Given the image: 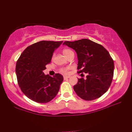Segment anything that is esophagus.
<instances>
[{
    "mask_svg": "<svg viewBox=\"0 0 132 132\" xmlns=\"http://www.w3.org/2000/svg\"><path fill=\"white\" fill-rule=\"evenodd\" d=\"M69 78V76H64V80H66V79Z\"/></svg>",
    "mask_w": 132,
    "mask_h": 132,
    "instance_id": "1",
    "label": "esophagus"
}]
</instances>
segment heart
Listing matches in <instances>:
<instances>
[{"label": "heart", "mask_w": 132, "mask_h": 132, "mask_svg": "<svg viewBox=\"0 0 132 132\" xmlns=\"http://www.w3.org/2000/svg\"><path fill=\"white\" fill-rule=\"evenodd\" d=\"M72 52H73L72 51L69 49H64L63 51V53L64 54V55L66 57L69 55V54H70L71 53H72ZM69 69H70L69 68V67H67V68H63L61 69L60 71L61 73H63L64 74H67L69 72Z\"/></svg>", "instance_id": "obj_1"}]
</instances>
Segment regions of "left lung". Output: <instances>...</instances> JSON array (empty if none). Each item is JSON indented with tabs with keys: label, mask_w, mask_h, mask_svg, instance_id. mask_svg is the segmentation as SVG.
Here are the masks:
<instances>
[{
	"label": "left lung",
	"mask_w": 132,
	"mask_h": 132,
	"mask_svg": "<svg viewBox=\"0 0 132 132\" xmlns=\"http://www.w3.org/2000/svg\"><path fill=\"white\" fill-rule=\"evenodd\" d=\"M63 45L76 52L78 73L87 75L86 79H78L73 86L77 95L86 101H93L103 95L110 87L114 74V61L109 52L88 39L65 41Z\"/></svg>",
	"instance_id": "8db88e82"
}]
</instances>
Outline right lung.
Here are the masks:
<instances>
[{"label":"right lung","instance_id":"add662e5","mask_svg":"<svg viewBox=\"0 0 132 132\" xmlns=\"http://www.w3.org/2000/svg\"><path fill=\"white\" fill-rule=\"evenodd\" d=\"M63 41H41L24 49L16 61V75L21 91L27 98L37 103H47L57 94L63 76L53 77L43 72L51 63L53 53Z\"/></svg>","mask_w":132,"mask_h":132}]
</instances>
